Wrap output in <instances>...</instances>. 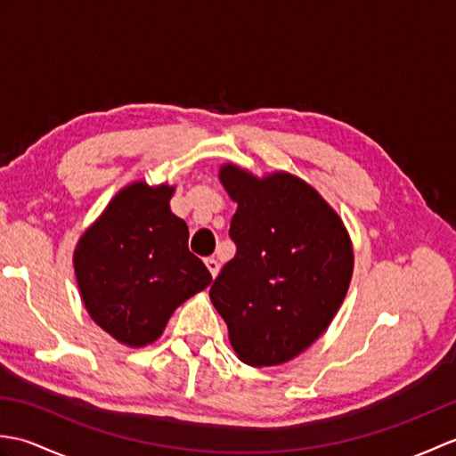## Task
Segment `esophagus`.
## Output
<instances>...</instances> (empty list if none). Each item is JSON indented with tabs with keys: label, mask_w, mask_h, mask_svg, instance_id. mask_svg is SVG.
<instances>
[{
	"label": "esophagus",
	"mask_w": 456,
	"mask_h": 456,
	"mask_svg": "<svg viewBox=\"0 0 456 456\" xmlns=\"http://www.w3.org/2000/svg\"><path fill=\"white\" fill-rule=\"evenodd\" d=\"M206 266H208V270H209L213 278H216V276L219 274V263H217V260L213 258V256H208V258H206Z\"/></svg>",
	"instance_id": "34e87169"
}]
</instances>
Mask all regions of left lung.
Masks as SVG:
<instances>
[{
    "label": "left lung",
    "mask_w": 456,
    "mask_h": 456,
    "mask_svg": "<svg viewBox=\"0 0 456 456\" xmlns=\"http://www.w3.org/2000/svg\"><path fill=\"white\" fill-rule=\"evenodd\" d=\"M219 178L239 203L229 227L237 253L209 297L240 361L288 362L341 307L353 276L351 239L325 200L292 174L258 180L227 164Z\"/></svg>",
    "instance_id": "left-lung-1"
}]
</instances>
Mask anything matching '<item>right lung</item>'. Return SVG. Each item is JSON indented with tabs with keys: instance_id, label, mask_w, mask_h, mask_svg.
Masks as SVG:
<instances>
[{
	"instance_id": "1",
	"label": "right lung",
	"mask_w": 456,
	"mask_h": 456,
	"mask_svg": "<svg viewBox=\"0 0 456 456\" xmlns=\"http://www.w3.org/2000/svg\"><path fill=\"white\" fill-rule=\"evenodd\" d=\"M172 191L167 183H131L74 253L86 309L129 346L157 341L174 309L211 282L206 265L190 253L186 221L170 211Z\"/></svg>"
}]
</instances>
